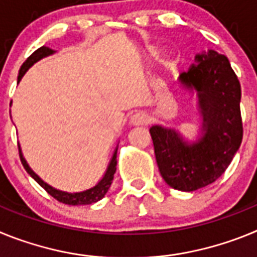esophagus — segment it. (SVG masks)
<instances>
[{
    "instance_id": "1",
    "label": "esophagus",
    "mask_w": 257,
    "mask_h": 257,
    "mask_svg": "<svg viewBox=\"0 0 257 257\" xmlns=\"http://www.w3.org/2000/svg\"><path fill=\"white\" fill-rule=\"evenodd\" d=\"M149 121H151V117L143 110H139L131 115V123L133 124H147L149 123Z\"/></svg>"
}]
</instances>
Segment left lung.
Returning <instances> with one entry per match:
<instances>
[{
  "label": "left lung",
  "mask_w": 257,
  "mask_h": 257,
  "mask_svg": "<svg viewBox=\"0 0 257 257\" xmlns=\"http://www.w3.org/2000/svg\"><path fill=\"white\" fill-rule=\"evenodd\" d=\"M180 74L184 86L198 91L205 135L187 145L174 130L151 127L158 169L174 189L193 192L207 187L230 165L243 138L240 83L225 55L210 50Z\"/></svg>",
  "instance_id": "1"
}]
</instances>
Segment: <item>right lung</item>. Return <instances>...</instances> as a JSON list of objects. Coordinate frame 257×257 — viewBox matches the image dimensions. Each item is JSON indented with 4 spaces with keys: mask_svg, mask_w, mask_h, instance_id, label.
Returning a JSON list of instances; mask_svg holds the SVG:
<instances>
[{
    "mask_svg": "<svg viewBox=\"0 0 257 257\" xmlns=\"http://www.w3.org/2000/svg\"><path fill=\"white\" fill-rule=\"evenodd\" d=\"M52 52L54 51L46 46H42V47H40V49L36 50V51L33 52V54H32V55L29 56V58L27 59L24 63H23L22 67H20L19 77H18V82H19L20 79H22V77L24 76V73H26L27 70H28V68L31 67V65H33L36 61H38L40 59L45 58V56L50 55V54H52ZM19 156H20V161H22L23 166H24V169L27 170V172H28L32 178L35 179V180L40 184L41 187L44 188V189L49 193L50 196L54 197L56 201L61 202V203H65V205H72V206L91 205V203H95V202L100 201V199L105 196L106 192H108V189H109V187H110V184H112L113 178H114L115 166H117V152H115V153L113 154L112 161H110V163H109L108 170H106L105 175H104V178L99 181V184H97V185H95V187L91 188V189L85 190V192H81V193H65V192H60V190L54 189V188H51L50 185H47L46 183H44V181L41 180L37 175H36L35 172L29 169V166L27 165L26 160L23 158L20 148H19Z\"/></svg>",
    "mask_w": 257,
    "mask_h": 257,
    "instance_id": "obj_1",
    "label": "right lung"
}]
</instances>
